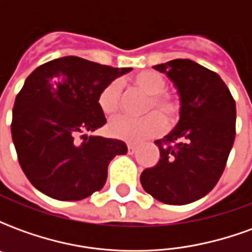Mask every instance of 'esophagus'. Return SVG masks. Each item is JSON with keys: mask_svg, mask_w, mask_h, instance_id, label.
Returning a JSON list of instances; mask_svg holds the SVG:
<instances>
[{"mask_svg": "<svg viewBox=\"0 0 252 252\" xmlns=\"http://www.w3.org/2000/svg\"><path fill=\"white\" fill-rule=\"evenodd\" d=\"M136 149H137V146L133 145V144H128V152H129V154H133Z\"/></svg>", "mask_w": 252, "mask_h": 252, "instance_id": "esophagus-1", "label": "esophagus"}]
</instances>
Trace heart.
<instances>
[{"label":"heart","instance_id":"1","mask_svg":"<svg viewBox=\"0 0 252 252\" xmlns=\"http://www.w3.org/2000/svg\"><path fill=\"white\" fill-rule=\"evenodd\" d=\"M133 84L146 94L150 99L146 104V111H157L142 116V118H128L119 116L112 119L108 124L110 133L116 138H122L129 142H140L146 138L154 137L162 133L166 128V120H174L179 112V102L172 95L165 93L167 82L161 73L156 70H142L133 77ZM122 96V82L114 80L108 82L98 94V106L107 116L116 114L120 107ZM159 112L163 117L158 114Z\"/></svg>","mask_w":252,"mask_h":252}]
</instances>
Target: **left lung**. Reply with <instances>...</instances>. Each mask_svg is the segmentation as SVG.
I'll return each mask as SVG.
<instances>
[{
	"label": "left lung",
	"instance_id": "8db88e82",
	"mask_svg": "<svg viewBox=\"0 0 252 252\" xmlns=\"http://www.w3.org/2000/svg\"><path fill=\"white\" fill-rule=\"evenodd\" d=\"M166 73L180 94V119L157 140L161 159L145 168L144 189L165 204L201 199L222 175L235 138V100L217 73L188 59L154 66Z\"/></svg>",
	"mask_w": 252,
	"mask_h": 252
}]
</instances>
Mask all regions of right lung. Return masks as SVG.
<instances>
[{"label":"right lung","instance_id":"add662e5","mask_svg":"<svg viewBox=\"0 0 252 252\" xmlns=\"http://www.w3.org/2000/svg\"><path fill=\"white\" fill-rule=\"evenodd\" d=\"M132 68L66 56L33 70L13 107L11 137L22 170L33 187L63 201L82 200L104 186L120 140L89 136L106 124L98 94Z\"/></svg>","mask_w":252,"mask_h":252}]
</instances>
